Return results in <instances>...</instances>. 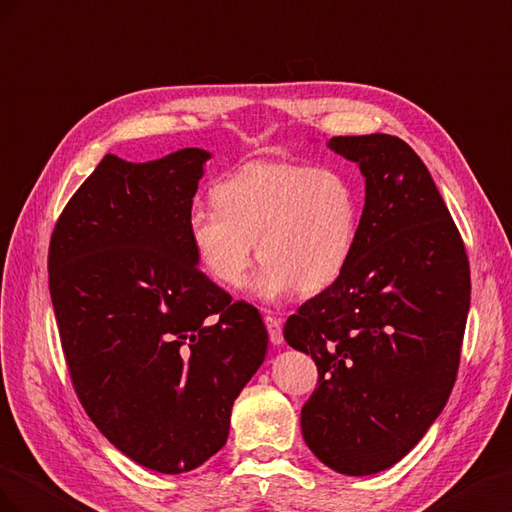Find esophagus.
Returning <instances> with one entry per match:
<instances>
[{
  "instance_id": "1",
  "label": "esophagus",
  "mask_w": 512,
  "mask_h": 512,
  "mask_svg": "<svg viewBox=\"0 0 512 512\" xmlns=\"http://www.w3.org/2000/svg\"><path fill=\"white\" fill-rule=\"evenodd\" d=\"M264 324L268 328V337H270V343L272 345H281L283 343V326L281 321L276 317H264Z\"/></svg>"
}]
</instances>
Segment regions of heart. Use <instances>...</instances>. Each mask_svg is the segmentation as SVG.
I'll use <instances>...</instances> for the list:
<instances>
[{
	"label": "heart",
	"mask_w": 512,
	"mask_h": 512,
	"mask_svg": "<svg viewBox=\"0 0 512 512\" xmlns=\"http://www.w3.org/2000/svg\"><path fill=\"white\" fill-rule=\"evenodd\" d=\"M214 206L188 214V238L201 270L227 289L244 285L257 253L255 291L281 300L330 287L349 266L358 236V193L334 167L255 160L223 178Z\"/></svg>",
	"instance_id": "heart-1"
}]
</instances>
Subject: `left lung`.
I'll list each match as a JSON object with an SVG mask.
<instances>
[{
  "instance_id": "left-lung-1",
  "label": "left lung",
  "mask_w": 512,
  "mask_h": 512,
  "mask_svg": "<svg viewBox=\"0 0 512 512\" xmlns=\"http://www.w3.org/2000/svg\"><path fill=\"white\" fill-rule=\"evenodd\" d=\"M328 148L358 163L367 184L354 255L283 334L319 373L300 414L306 446L334 472L369 476L403 459L444 410L470 311V261L403 139L332 137Z\"/></svg>"
}]
</instances>
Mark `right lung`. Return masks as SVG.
I'll use <instances>...</instances> for the list:
<instances>
[{
    "label": "right lung",
    "instance_id": "obj_1",
    "mask_svg": "<svg viewBox=\"0 0 512 512\" xmlns=\"http://www.w3.org/2000/svg\"><path fill=\"white\" fill-rule=\"evenodd\" d=\"M210 152L150 163L107 154L66 203L49 244V291L87 416L160 474L221 450L233 401L266 358L259 311L197 268L188 214Z\"/></svg>",
    "mask_w": 512,
    "mask_h": 512
}]
</instances>
